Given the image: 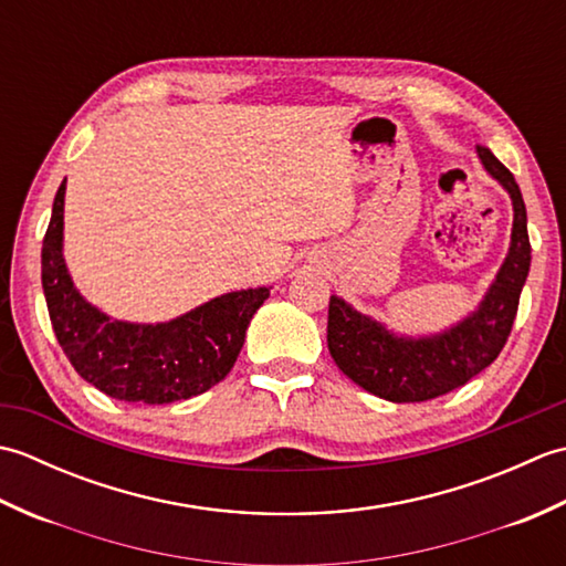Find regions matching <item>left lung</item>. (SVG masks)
Wrapping results in <instances>:
<instances>
[{"mask_svg": "<svg viewBox=\"0 0 566 566\" xmlns=\"http://www.w3.org/2000/svg\"><path fill=\"white\" fill-rule=\"evenodd\" d=\"M476 153L486 172L511 195L513 233L509 255L472 316L428 338H399L343 298L331 296L328 350L335 365L379 399L413 403L464 387L494 363L511 335L525 276L531 272L525 201L509 167L484 146H476Z\"/></svg>", "mask_w": 566, "mask_h": 566, "instance_id": "1", "label": "left lung"}]
</instances>
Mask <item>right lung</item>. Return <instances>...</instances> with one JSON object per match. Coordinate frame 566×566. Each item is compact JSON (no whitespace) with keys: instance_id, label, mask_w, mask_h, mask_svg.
<instances>
[{"instance_id":"right-lung-1","label":"right lung","mask_w":566,"mask_h":566,"mask_svg":"<svg viewBox=\"0 0 566 566\" xmlns=\"http://www.w3.org/2000/svg\"><path fill=\"white\" fill-rule=\"evenodd\" d=\"M65 182L41 250V282L55 338L77 375L130 403H172L219 384L240 355L250 318L270 286L216 296L167 323L114 321L84 302L63 260Z\"/></svg>"}]
</instances>
